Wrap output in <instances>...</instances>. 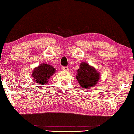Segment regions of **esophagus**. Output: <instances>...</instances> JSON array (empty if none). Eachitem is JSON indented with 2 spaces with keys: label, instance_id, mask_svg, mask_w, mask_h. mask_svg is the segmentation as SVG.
I'll list each match as a JSON object with an SVG mask.
<instances>
[{
  "label": "esophagus",
  "instance_id": "esophagus-1",
  "mask_svg": "<svg viewBox=\"0 0 134 134\" xmlns=\"http://www.w3.org/2000/svg\"><path fill=\"white\" fill-rule=\"evenodd\" d=\"M63 70L64 71H69V69L67 67H63Z\"/></svg>",
  "mask_w": 134,
  "mask_h": 134
}]
</instances>
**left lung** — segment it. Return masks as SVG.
Masks as SVG:
<instances>
[{
    "label": "left lung",
    "mask_w": 134,
    "mask_h": 134,
    "mask_svg": "<svg viewBox=\"0 0 134 134\" xmlns=\"http://www.w3.org/2000/svg\"><path fill=\"white\" fill-rule=\"evenodd\" d=\"M76 79L82 88L88 89L94 87L98 82L100 73L96 69L87 63H81L77 70Z\"/></svg>",
    "instance_id": "8db88e82"
}]
</instances>
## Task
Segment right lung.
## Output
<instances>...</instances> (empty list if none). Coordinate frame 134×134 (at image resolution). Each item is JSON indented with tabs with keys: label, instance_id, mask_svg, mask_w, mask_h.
Here are the masks:
<instances>
[{
	"label": "right lung",
	"instance_id": "right-lung-1",
	"mask_svg": "<svg viewBox=\"0 0 134 134\" xmlns=\"http://www.w3.org/2000/svg\"><path fill=\"white\" fill-rule=\"evenodd\" d=\"M56 69L49 64L43 63L35 67L32 73V77L34 82L43 86L47 84L52 76L54 75Z\"/></svg>",
	"mask_w": 134,
	"mask_h": 134
}]
</instances>
